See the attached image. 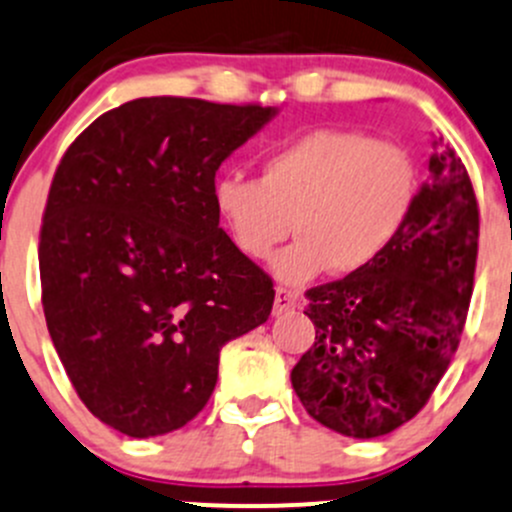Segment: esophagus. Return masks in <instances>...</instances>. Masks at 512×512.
Masks as SVG:
<instances>
[{
  "label": "esophagus",
  "instance_id": "obj_1",
  "mask_svg": "<svg viewBox=\"0 0 512 512\" xmlns=\"http://www.w3.org/2000/svg\"><path fill=\"white\" fill-rule=\"evenodd\" d=\"M300 295L295 290H287V287H277L275 290V315H285V312L295 310Z\"/></svg>",
  "mask_w": 512,
  "mask_h": 512
}]
</instances>
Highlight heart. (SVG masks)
Wrapping results in <instances>:
<instances>
[{"instance_id":"1","label":"heart","mask_w":512,"mask_h":512,"mask_svg":"<svg viewBox=\"0 0 512 512\" xmlns=\"http://www.w3.org/2000/svg\"><path fill=\"white\" fill-rule=\"evenodd\" d=\"M418 202V167L405 147L355 130L305 132L270 150L260 180L225 172L212 185V205L237 250L265 260L292 230L297 240L272 270L302 285L332 267L360 275L380 260Z\"/></svg>"}]
</instances>
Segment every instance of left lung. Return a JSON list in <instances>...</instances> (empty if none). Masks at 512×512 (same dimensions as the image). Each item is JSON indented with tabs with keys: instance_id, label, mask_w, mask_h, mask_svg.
Listing matches in <instances>:
<instances>
[{
	"instance_id": "8db88e82",
	"label": "left lung",
	"mask_w": 512,
	"mask_h": 512,
	"mask_svg": "<svg viewBox=\"0 0 512 512\" xmlns=\"http://www.w3.org/2000/svg\"><path fill=\"white\" fill-rule=\"evenodd\" d=\"M440 145L395 245L370 270L305 292L315 342L292 367V388L317 423L347 438H380L413 420L463 335L478 200L463 160Z\"/></svg>"
}]
</instances>
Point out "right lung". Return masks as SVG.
<instances>
[{
    "label": "right lung",
    "mask_w": 512,
    "mask_h": 512,
    "mask_svg": "<svg viewBox=\"0 0 512 512\" xmlns=\"http://www.w3.org/2000/svg\"><path fill=\"white\" fill-rule=\"evenodd\" d=\"M275 114L142 97L64 152L39 237L42 305L79 400L109 428L155 438L190 423L222 345L270 317L272 280L220 227L212 185Z\"/></svg>",
    "instance_id": "right-lung-1"
}]
</instances>
